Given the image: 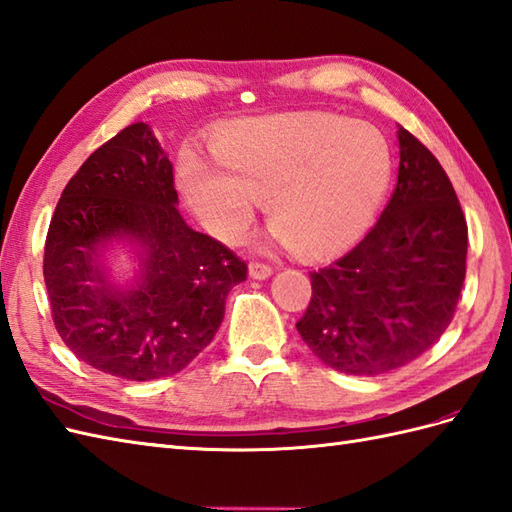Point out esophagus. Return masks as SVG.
Returning a JSON list of instances; mask_svg holds the SVG:
<instances>
[{"label":"esophagus","instance_id":"obj_1","mask_svg":"<svg viewBox=\"0 0 512 512\" xmlns=\"http://www.w3.org/2000/svg\"><path fill=\"white\" fill-rule=\"evenodd\" d=\"M273 273V267L265 265V263H252L249 265V276H252L254 280H267Z\"/></svg>","mask_w":512,"mask_h":512}]
</instances>
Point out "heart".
<instances>
[{
	"label": "heart",
	"mask_w": 512,
	"mask_h": 512,
	"mask_svg": "<svg viewBox=\"0 0 512 512\" xmlns=\"http://www.w3.org/2000/svg\"><path fill=\"white\" fill-rule=\"evenodd\" d=\"M208 162L186 154L180 184L197 219L236 239L267 197L273 223L299 252L328 254L367 232L389 189L393 152L369 126L323 112L254 117L226 128Z\"/></svg>",
	"instance_id": "heart-1"
}]
</instances>
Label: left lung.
Here are the masks:
<instances>
[{
  "label": "left lung",
  "instance_id": "1",
  "mask_svg": "<svg viewBox=\"0 0 512 512\" xmlns=\"http://www.w3.org/2000/svg\"><path fill=\"white\" fill-rule=\"evenodd\" d=\"M397 186L376 226L332 265L310 273L297 332L321 363L350 376L408 365L452 323L465 282L467 221L430 149L397 130Z\"/></svg>",
  "mask_w": 512,
  "mask_h": 512
}]
</instances>
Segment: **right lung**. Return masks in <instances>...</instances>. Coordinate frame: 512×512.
Segmentation results:
<instances>
[{"mask_svg": "<svg viewBox=\"0 0 512 512\" xmlns=\"http://www.w3.org/2000/svg\"><path fill=\"white\" fill-rule=\"evenodd\" d=\"M173 165L147 123L84 160L49 223L43 276L54 326L82 363L123 380L173 376L215 339L247 265L178 213ZM137 249L135 284L111 282L103 249Z\"/></svg>", "mask_w": 512, "mask_h": 512, "instance_id": "1", "label": "right lung"}]
</instances>
